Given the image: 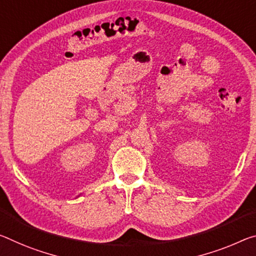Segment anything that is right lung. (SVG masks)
<instances>
[{"label": "right lung", "instance_id": "right-lung-1", "mask_svg": "<svg viewBox=\"0 0 256 256\" xmlns=\"http://www.w3.org/2000/svg\"><path fill=\"white\" fill-rule=\"evenodd\" d=\"M77 197H78V196H77Z\"/></svg>", "mask_w": 256, "mask_h": 256}]
</instances>
